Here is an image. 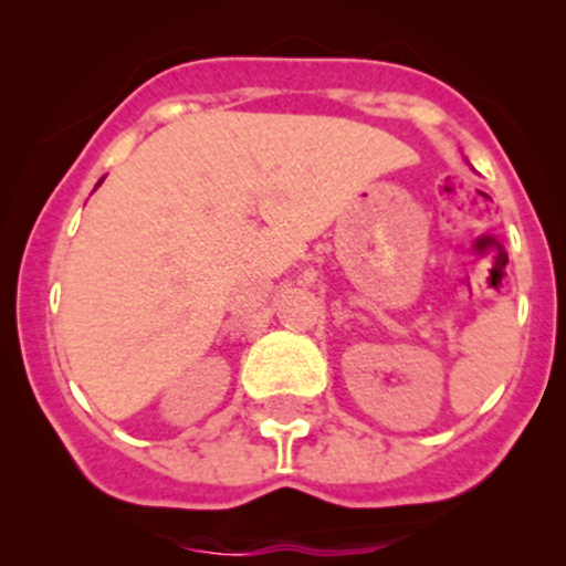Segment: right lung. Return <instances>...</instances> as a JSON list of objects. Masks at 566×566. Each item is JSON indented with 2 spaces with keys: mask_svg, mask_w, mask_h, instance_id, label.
I'll return each mask as SVG.
<instances>
[{
  "mask_svg": "<svg viewBox=\"0 0 566 566\" xmlns=\"http://www.w3.org/2000/svg\"><path fill=\"white\" fill-rule=\"evenodd\" d=\"M101 182H104V177H101V180H98V186H101Z\"/></svg>",
  "mask_w": 566,
  "mask_h": 566,
  "instance_id": "obj_1",
  "label": "right lung"
}]
</instances>
